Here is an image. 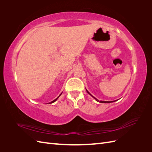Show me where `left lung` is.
Wrapping results in <instances>:
<instances>
[{"label":"left lung","instance_id":"8db88e82","mask_svg":"<svg viewBox=\"0 0 152 152\" xmlns=\"http://www.w3.org/2000/svg\"><path fill=\"white\" fill-rule=\"evenodd\" d=\"M87 91V90H86ZM87 93H88V94H89L91 96H92L89 93V92H88V91H87ZM93 97L96 100V101H97V102H99L100 103H111V102H103V101H99V100H98L97 99H96V98H94V96H93Z\"/></svg>","mask_w":152,"mask_h":152}]
</instances>
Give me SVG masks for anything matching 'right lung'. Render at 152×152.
<instances>
[{"label":"right lung","mask_w":152,"mask_h":152,"mask_svg":"<svg viewBox=\"0 0 152 152\" xmlns=\"http://www.w3.org/2000/svg\"><path fill=\"white\" fill-rule=\"evenodd\" d=\"M60 95H61V94H60ZM60 95H59V96H60ZM59 96H58V98H57L56 99H55L54 100H53V102H50V103H54V102H56V100L58 99V98H59Z\"/></svg>","instance_id":"right-lung-1"}]
</instances>
